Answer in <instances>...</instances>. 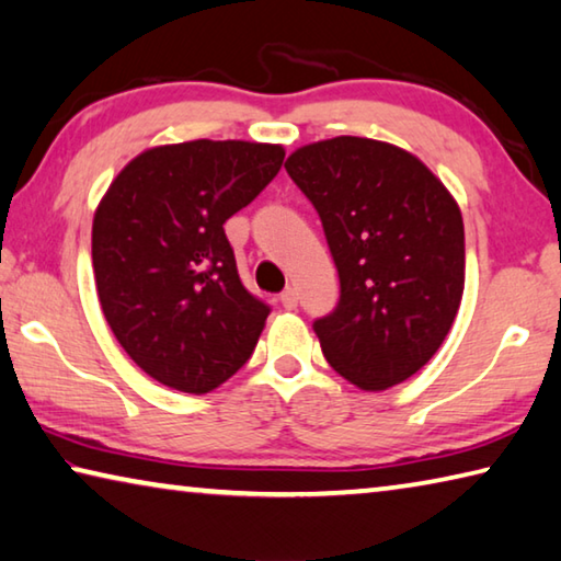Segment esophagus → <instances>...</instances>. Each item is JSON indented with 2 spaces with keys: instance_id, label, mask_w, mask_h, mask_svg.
<instances>
[{
  "instance_id": "1",
  "label": "esophagus",
  "mask_w": 561,
  "mask_h": 561,
  "mask_svg": "<svg viewBox=\"0 0 561 561\" xmlns=\"http://www.w3.org/2000/svg\"><path fill=\"white\" fill-rule=\"evenodd\" d=\"M279 301H282V307L284 309H297V304H299V294H297V289H291V287H287L282 291V297H279Z\"/></svg>"
}]
</instances>
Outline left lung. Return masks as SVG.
I'll return each mask as SVG.
<instances>
[{
  "instance_id": "8db88e82",
  "label": "left lung",
  "mask_w": 561,
  "mask_h": 561,
  "mask_svg": "<svg viewBox=\"0 0 561 561\" xmlns=\"http://www.w3.org/2000/svg\"><path fill=\"white\" fill-rule=\"evenodd\" d=\"M284 168L319 213L339 272L336 307L314 321L327 360L366 391L405 381L458 314V205L415 156L371 138L304 146Z\"/></svg>"
}]
</instances>
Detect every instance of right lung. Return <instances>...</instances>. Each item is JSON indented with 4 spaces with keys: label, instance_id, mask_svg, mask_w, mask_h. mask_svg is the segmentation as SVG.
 <instances>
[{
    "label": "right lung",
    "instance_id": "obj_1",
    "mask_svg": "<svg viewBox=\"0 0 561 561\" xmlns=\"http://www.w3.org/2000/svg\"><path fill=\"white\" fill-rule=\"evenodd\" d=\"M284 160L282 146L190 140L121 170L93 217L99 301L126 354L163 386L207 393L250 360L272 307L244 287L225 222Z\"/></svg>",
    "mask_w": 561,
    "mask_h": 561
}]
</instances>
